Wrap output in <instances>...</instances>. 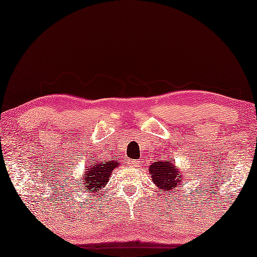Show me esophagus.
I'll use <instances>...</instances> for the list:
<instances>
[{
    "mask_svg": "<svg viewBox=\"0 0 257 257\" xmlns=\"http://www.w3.org/2000/svg\"><path fill=\"white\" fill-rule=\"evenodd\" d=\"M130 165H131L132 167H139V166H140V163H139L138 160H135V159H133V160L130 161Z\"/></svg>",
    "mask_w": 257,
    "mask_h": 257,
    "instance_id": "34e87169",
    "label": "esophagus"
}]
</instances>
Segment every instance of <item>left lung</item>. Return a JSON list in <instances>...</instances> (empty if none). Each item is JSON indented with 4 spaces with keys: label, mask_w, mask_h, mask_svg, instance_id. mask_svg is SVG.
<instances>
[{
    "label": "left lung",
    "mask_w": 257,
    "mask_h": 257,
    "mask_svg": "<svg viewBox=\"0 0 257 257\" xmlns=\"http://www.w3.org/2000/svg\"><path fill=\"white\" fill-rule=\"evenodd\" d=\"M174 164V159L154 160V163L149 167L154 185L166 192L168 195H171V192H175V188H178L184 180L180 171Z\"/></svg>",
    "instance_id": "1"
}]
</instances>
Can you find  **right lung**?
<instances>
[{
    "label": "right lung",
    "instance_id": "obj_1",
    "mask_svg": "<svg viewBox=\"0 0 257 257\" xmlns=\"http://www.w3.org/2000/svg\"><path fill=\"white\" fill-rule=\"evenodd\" d=\"M91 163V161H90ZM119 165L117 160L110 159H94L92 164L86 166L85 177L82 178V181H78L79 188L85 193H93V194L100 195V191H107L104 189L108 182L112 172Z\"/></svg>",
    "mask_w": 257,
    "mask_h": 257
}]
</instances>
